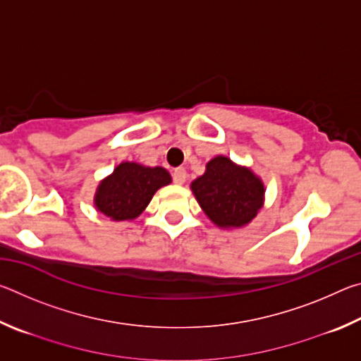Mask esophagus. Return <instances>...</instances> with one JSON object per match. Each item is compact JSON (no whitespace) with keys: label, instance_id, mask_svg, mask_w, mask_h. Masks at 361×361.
I'll return each mask as SVG.
<instances>
[{"label":"esophagus","instance_id":"1","mask_svg":"<svg viewBox=\"0 0 361 361\" xmlns=\"http://www.w3.org/2000/svg\"><path fill=\"white\" fill-rule=\"evenodd\" d=\"M186 178H188V173H186L185 169L178 167V169L173 170V181L176 183V185H183V183L186 181Z\"/></svg>","mask_w":361,"mask_h":361}]
</instances>
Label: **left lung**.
Instances as JSON below:
<instances>
[{"instance_id": "obj_1", "label": "left lung", "mask_w": 361, "mask_h": 361, "mask_svg": "<svg viewBox=\"0 0 361 361\" xmlns=\"http://www.w3.org/2000/svg\"><path fill=\"white\" fill-rule=\"evenodd\" d=\"M195 200L207 218L219 229H242L258 216L264 205V183L252 169L228 156H215L204 175L191 183Z\"/></svg>"}]
</instances>
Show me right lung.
<instances>
[{
  "mask_svg": "<svg viewBox=\"0 0 361 361\" xmlns=\"http://www.w3.org/2000/svg\"><path fill=\"white\" fill-rule=\"evenodd\" d=\"M172 183L164 167L124 161L97 186L94 205L111 221H133L145 212L157 189Z\"/></svg>",
  "mask_w": 361,
  "mask_h": 361,
  "instance_id": "add662e5",
  "label": "right lung"
}]
</instances>
